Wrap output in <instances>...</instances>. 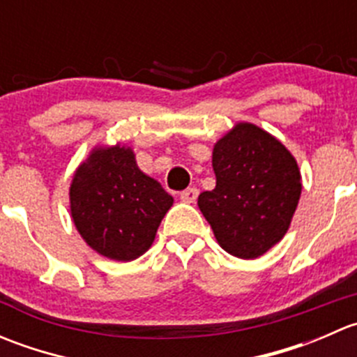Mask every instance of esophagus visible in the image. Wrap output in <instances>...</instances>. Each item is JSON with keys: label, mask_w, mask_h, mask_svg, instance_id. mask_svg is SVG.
<instances>
[{"label": "esophagus", "mask_w": 357, "mask_h": 357, "mask_svg": "<svg viewBox=\"0 0 357 357\" xmlns=\"http://www.w3.org/2000/svg\"><path fill=\"white\" fill-rule=\"evenodd\" d=\"M197 197H199V190L193 186V188H186L185 192L179 193V199L183 202H186V204H193V202L197 200Z\"/></svg>", "instance_id": "34e87169"}]
</instances>
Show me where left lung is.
<instances>
[{
  "label": "left lung",
  "mask_w": 357,
  "mask_h": 357,
  "mask_svg": "<svg viewBox=\"0 0 357 357\" xmlns=\"http://www.w3.org/2000/svg\"><path fill=\"white\" fill-rule=\"evenodd\" d=\"M215 188L199 207L228 254L255 259L283 238L301 199V172L289 150L254 124H236L212 152Z\"/></svg>",
  "instance_id": "left-lung-1"
}]
</instances>
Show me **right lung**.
I'll return each instance as SVG.
<instances>
[{"instance_id":"obj_1","label":"right lung","mask_w":357,"mask_h":357,"mask_svg":"<svg viewBox=\"0 0 357 357\" xmlns=\"http://www.w3.org/2000/svg\"><path fill=\"white\" fill-rule=\"evenodd\" d=\"M172 197L143 174L129 149H98L70 185L74 225L93 250L132 261L149 250Z\"/></svg>"}]
</instances>
